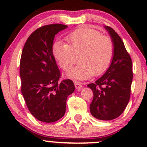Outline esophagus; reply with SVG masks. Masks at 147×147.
Instances as JSON below:
<instances>
[{
	"label": "esophagus",
	"instance_id": "obj_1",
	"mask_svg": "<svg viewBox=\"0 0 147 147\" xmlns=\"http://www.w3.org/2000/svg\"><path fill=\"white\" fill-rule=\"evenodd\" d=\"M75 86L76 88V89H77L78 90H81L82 88V85L81 84L80 82H75Z\"/></svg>",
	"mask_w": 147,
	"mask_h": 147
}]
</instances>
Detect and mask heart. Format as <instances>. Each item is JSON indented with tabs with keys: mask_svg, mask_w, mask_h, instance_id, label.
<instances>
[{
	"mask_svg": "<svg viewBox=\"0 0 147 147\" xmlns=\"http://www.w3.org/2000/svg\"><path fill=\"white\" fill-rule=\"evenodd\" d=\"M68 43L56 41L52 52L59 66L68 71L75 63V55L79 54V65L68 72L69 77L79 80L104 73L110 65L113 55V43L110 38L97 30L82 27L66 37Z\"/></svg>",
	"mask_w": 147,
	"mask_h": 147,
	"instance_id": "1",
	"label": "heart"
}]
</instances>
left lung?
Wrapping results in <instances>:
<instances>
[{
    "mask_svg": "<svg viewBox=\"0 0 147 147\" xmlns=\"http://www.w3.org/2000/svg\"><path fill=\"white\" fill-rule=\"evenodd\" d=\"M112 38L114 51L109 69L88 87L93 92L90 113L101 120L119 117L129 102L133 80V64L120 36L111 27L105 26Z\"/></svg>",
    "mask_w": 147,
    "mask_h": 147,
    "instance_id": "8db88e82",
    "label": "left lung"
}]
</instances>
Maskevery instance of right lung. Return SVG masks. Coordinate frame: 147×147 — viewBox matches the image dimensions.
<instances>
[{
	"mask_svg": "<svg viewBox=\"0 0 147 147\" xmlns=\"http://www.w3.org/2000/svg\"><path fill=\"white\" fill-rule=\"evenodd\" d=\"M63 24L44 25L28 37L20 61L21 92L28 110L41 122H56L64 115L66 99L75 91L70 79L59 82L61 72L52 52L54 38L67 28Z\"/></svg>",
	"mask_w": 147,
	"mask_h": 147,
	"instance_id": "right-lung-1",
	"label": "right lung"
}]
</instances>
